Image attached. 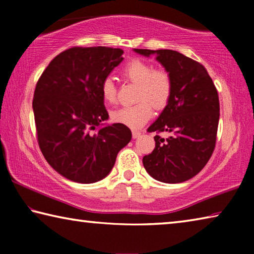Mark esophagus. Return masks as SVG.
I'll use <instances>...</instances> for the list:
<instances>
[{
    "instance_id": "1",
    "label": "esophagus",
    "mask_w": 254,
    "mask_h": 254,
    "mask_svg": "<svg viewBox=\"0 0 254 254\" xmlns=\"http://www.w3.org/2000/svg\"><path fill=\"white\" fill-rule=\"evenodd\" d=\"M141 135V132L137 131V130H132V136L136 139V137H139Z\"/></svg>"
}]
</instances>
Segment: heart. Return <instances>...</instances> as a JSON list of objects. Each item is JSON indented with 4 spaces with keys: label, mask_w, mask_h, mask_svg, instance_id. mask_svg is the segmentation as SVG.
Segmentation results:
<instances>
[{
    "label": "heart",
    "mask_w": 254,
    "mask_h": 254,
    "mask_svg": "<svg viewBox=\"0 0 254 254\" xmlns=\"http://www.w3.org/2000/svg\"><path fill=\"white\" fill-rule=\"evenodd\" d=\"M121 75L127 80L137 85L135 105L124 106L112 112L113 122L133 128L142 127L152 117L153 107L163 110L173 95L174 81L170 72L163 68L154 69L152 64L140 58H133L122 67ZM101 94L106 103L117 101V87L110 77L103 79Z\"/></svg>",
    "instance_id": "obj_1"
}]
</instances>
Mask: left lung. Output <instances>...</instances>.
<instances>
[{
	"label": "left lung",
	"instance_id": "left-lung-1",
	"mask_svg": "<svg viewBox=\"0 0 254 254\" xmlns=\"http://www.w3.org/2000/svg\"><path fill=\"white\" fill-rule=\"evenodd\" d=\"M150 56L170 72L174 91L168 105L149 127L148 132H169L163 139L154 136L156 147L144 156L143 166L159 182H186L204 168L216 144L220 101L206 68L196 60L175 50L134 49Z\"/></svg>",
	"mask_w": 254,
	"mask_h": 254
}]
</instances>
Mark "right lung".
Instances as JSON below:
<instances>
[{"instance_id": "add662e5", "label": "right lung", "mask_w": 254, "mask_h": 254, "mask_svg": "<svg viewBox=\"0 0 254 254\" xmlns=\"http://www.w3.org/2000/svg\"><path fill=\"white\" fill-rule=\"evenodd\" d=\"M123 50L72 47L51 60L32 101L37 140L49 165L80 184L103 179L130 142L127 126L101 127L109 119L101 84L123 60Z\"/></svg>"}]
</instances>
